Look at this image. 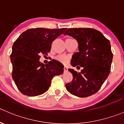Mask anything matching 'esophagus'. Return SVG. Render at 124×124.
I'll return each instance as SVG.
<instances>
[{"mask_svg": "<svg viewBox=\"0 0 124 124\" xmlns=\"http://www.w3.org/2000/svg\"><path fill=\"white\" fill-rule=\"evenodd\" d=\"M64 71H65V72H66V71H68V69L66 67H64Z\"/></svg>", "mask_w": 124, "mask_h": 124, "instance_id": "1", "label": "esophagus"}]
</instances>
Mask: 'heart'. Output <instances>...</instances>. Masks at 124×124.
I'll use <instances>...</instances> for the list:
<instances>
[{
    "label": "heart",
    "mask_w": 124,
    "mask_h": 124,
    "mask_svg": "<svg viewBox=\"0 0 124 124\" xmlns=\"http://www.w3.org/2000/svg\"><path fill=\"white\" fill-rule=\"evenodd\" d=\"M56 59L59 62H62V63L64 64H67L69 62V58L67 55H59L57 57Z\"/></svg>",
    "instance_id": "heart-1"
}]
</instances>
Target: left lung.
Wrapping results in <instances>:
<instances>
[{
	"instance_id": "1",
	"label": "left lung",
	"mask_w": 124,
	"mask_h": 124,
	"mask_svg": "<svg viewBox=\"0 0 124 124\" xmlns=\"http://www.w3.org/2000/svg\"><path fill=\"white\" fill-rule=\"evenodd\" d=\"M64 35L71 36L78 41L79 52L73 54L71 64L83 67L80 72L69 69L73 74V80L66 84V89L80 98L95 94L110 71L113 54L110 41L93 28H69Z\"/></svg>"
}]
</instances>
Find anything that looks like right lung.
I'll return each mask as SVG.
<instances>
[{"mask_svg": "<svg viewBox=\"0 0 124 124\" xmlns=\"http://www.w3.org/2000/svg\"><path fill=\"white\" fill-rule=\"evenodd\" d=\"M66 28L28 29L15 41L10 54L12 76L19 90L28 96H36L48 90L55 76L63 73L64 66L53 60L46 64L39 62L41 54L47 55L53 41Z\"/></svg>", "mask_w": 124, "mask_h": 124, "instance_id": "1", "label": "right lung"}]
</instances>
